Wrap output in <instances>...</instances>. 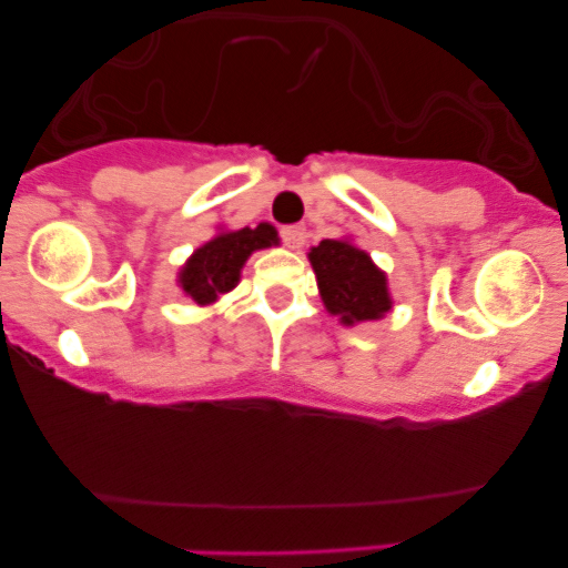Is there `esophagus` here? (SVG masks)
I'll return each mask as SVG.
<instances>
[{
	"mask_svg": "<svg viewBox=\"0 0 568 568\" xmlns=\"http://www.w3.org/2000/svg\"><path fill=\"white\" fill-rule=\"evenodd\" d=\"M280 236H283V242L288 244L291 250H300L302 244H305V227L302 225H288L280 231Z\"/></svg>",
	"mask_w": 568,
	"mask_h": 568,
	"instance_id": "1",
	"label": "esophagus"
}]
</instances>
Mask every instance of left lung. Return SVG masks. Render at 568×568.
Masks as SVG:
<instances>
[{"label":"left lung","mask_w":568,"mask_h":568,"mask_svg":"<svg viewBox=\"0 0 568 568\" xmlns=\"http://www.w3.org/2000/svg\"><path fill=\"white\" fill-rule=\"evenodd\" d=\"M307 261L316 272L326 313L337 316L341 324L379 321L393 311L387 274L352 239H324L318 247H311Z\"/></svg>","instance_id":"8db88e82"}]
</instances>
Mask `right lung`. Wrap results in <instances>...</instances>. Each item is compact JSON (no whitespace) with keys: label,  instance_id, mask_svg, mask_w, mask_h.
I'll return each mask as SVG.
<instances>
[{"label":"right lung","instance_id":"right-lung-1","mask_svg":"<svg viewBox=\"0 0 568 568\" xmlns=\"http://www.w3.org/2000/svg\"><path fill=\"white\" fill-rule=\"evenodd\" d=\"M277 244L280 236L268 222H261L257 227H239V231L220 227L214 239L200 244L186 257V263L178 268V288L194 305H214V302H220L222 294L236 288L239 280H242L244 263L250 261L252 252L277 247Z\"/></svg>","mask_w":568,"mask_h":568}]
</instances>
